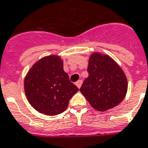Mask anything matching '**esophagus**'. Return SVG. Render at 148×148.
Listing matches in <instances>:
<instances>
[{"instance_id":"1","label":"esophagus","mask_w":148,"mask_h":148,"mask_svg":"<svg viewBox=\"0 0 148 148\" xmlns=\"http://www.w3.org/2000/svg\"><path fill=\"white\" fill-rule=\"evenodd\" d=\"M82 83H83V81L82 80H78L76 83H75V85L77 86L78 88H80L81 87V85H82Z\"/></svg>"}]
</instances>
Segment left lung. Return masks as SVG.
I'll return each mask as SVG.
<instances>
[{
  "label": "left lung",
  "instance_id": "left-lung-1",
  "mask_svg": "<svg viewBox=\"0 0 148 148\" xmlns=\"http://www.w3.org/2000/svg\"><path fill=\"white\" fill-rule=\"evenodd\" d=\"M89 75L79 90L94 109L104 112L125 97L127 79L119 65L107 54L93 53L89 58Z\"/></svg>",
  "mask_w": 148,
  "mask_h": 148
}]
</instances>
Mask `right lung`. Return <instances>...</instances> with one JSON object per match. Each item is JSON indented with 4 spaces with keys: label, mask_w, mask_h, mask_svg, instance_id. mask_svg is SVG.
Segmentation results:
<instances>
[{
    "label": "right lung",
    "mask_w": 148,
    "mask_h": 148,
    "mask_svg": "<svg viewBox=\"0 0 148 148\" xmlns=\"http://www.w3.org/2000/svg\"><path fill=\"white\" fill-rule=\"evenodd\" d=\"M24 89L29 103L40 113L56 115L65 112L71 97L79 90L63 69L58 55L36 62L28 72Z\"/></svg>",
    "instance_id": "add662e5"
}]
</instances>
